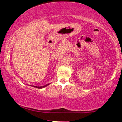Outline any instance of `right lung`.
Masks as SVG:
<instances>
[{
  "label": "right lung",
  "instance_id": "add662e5",
  "mask_svg": "<svg viewBox=\"0 0 122 122\" xmlns=\"http://www.w3.org/2000/svg\"><path fill=\"white\" fill-rule=\"evenodd\" d=\"M48 85L49 84H46V85H43V86H34V87H36V88H43L45 87V86H47V85Z\"/></svg>",
  "mask_w": 122,
  "mask_h": 122
}]
</instances>
